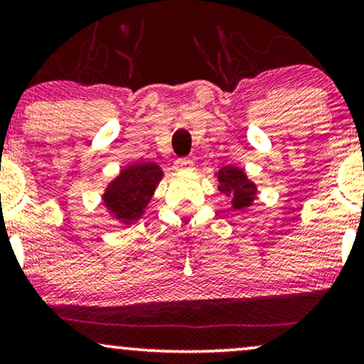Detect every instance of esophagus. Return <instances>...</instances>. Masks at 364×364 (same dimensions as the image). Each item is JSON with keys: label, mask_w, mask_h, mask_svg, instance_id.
<instances>
[{"label": "esophagus", "mask_w": 364, "mask_h": 364, "mask_svg": "<svg viewBox=\"0 0 364 364\" xmlns=\"http://www.w3.org/2000/svg\"><path fill=\"white\" fill-rule=\"evenodd\" d=\"M174 169L176 171H193V161L191 159H178L174 162Z\"/></svg>", "instance_id": "obj_1"}]
</instances>
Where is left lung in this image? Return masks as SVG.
Listing matches in <instances>:
<instances>
[{
	"label": "left lung",
	"instance_id": "obj_1",
	"mask_svg": "<svg viewBox=\"0 0 364 364\" xmlns=\"http://www.w3.org/2000/svg\"><path fill=\"white\" fill-rule=\"evenodd\" d=\"M217 179H219L220 193L231 196L235 210H241V208L252 205L257 188L246 178L243 169L228 166V168H223L217 173Z\"/></svg>",
	"mask_w": 364,
	"mask_h": 364
}]
</instances>
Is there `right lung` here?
<instances>
[{"instance_id":"obj_1","label":"right lung","mask_w":364,"mask_h":364,"mask_svg":"<svg viewBox=\"0 0 364 364\" xmlns=\"http://www.w3.org/2000/svg\"><path fill=\"white\" fill-rule=\"evenodd\" d=\"M161 179L162 171L152 162L128 166L107 186L104 205L109 208L119 224L135 223L144 214Z\"/></svg>"}]
</instances>
